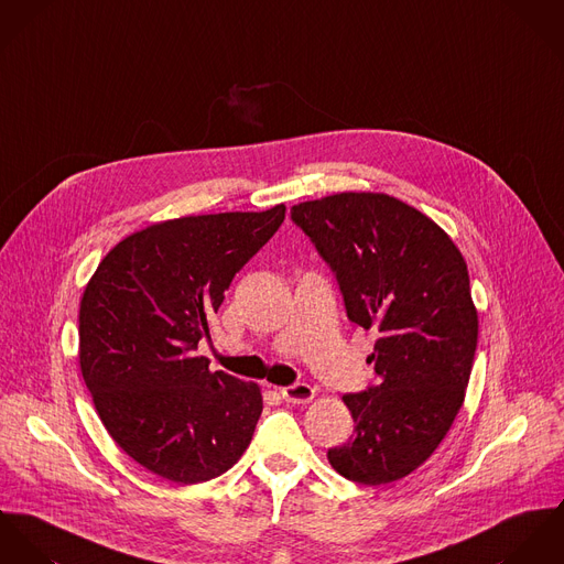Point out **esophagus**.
Returning a JSON list of instances; mask_svg holds the SVG:
<instances>
[{
	"instance_id": "esophagus-1",
	"label": "esophagus",
	"mask_w": 564,
	"mask_h": 564,
	"mask_svg": "<svg viewBox=\"0 0 564 564\" xmlns=\"http://www.w3.org/2000/svg\"><path fill=\"white\" fill-rule=\"evenodd\" d=\"M281 395L285 402H292V404H307L312 402L313 395H315V389L307 382H296V384H290V387H283L281 389Z\"/></svg>"
}]
</instances>
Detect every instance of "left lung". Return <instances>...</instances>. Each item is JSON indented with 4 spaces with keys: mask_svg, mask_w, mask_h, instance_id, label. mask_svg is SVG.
Returning a JSON list of instances; mask_svg holds the SVG:
<instances>
[{
    "mask_svg": "<svg viewBox=\"0 0 564 564\" xmlns=\"http://www.w3.org/2000/svg\"><path fill=\"white\" fill-rule=\"evenodd\" d=\"M339 283L348 319L375 328L378 382L341 400L355 435L328 463L359 485L415 471L465 400L478 312L452 238L420 209L380 192H339L292 207Z\"/></svg>",
    "mask_w": 564,
    "mask_h": 564,
    "instance_id": "1",
    "label": "left lung"
}]
</instances>
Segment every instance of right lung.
Segmentation results:
<instances>
[{
    "label": "right lung",
    "instance_id": "right-lung-1",
    "mask_svg": "<svg viewBox=\"0 0 564 564\" xmlns=\"http://www.w3.org/2000/svg\"><path fill=\"white\" fill-rule=\"evenodd\" d=\"M285 205L155 223L127 236L79 303V368L117 445L155 476L207 482L251 443L261 389L212 372L209 337L236 272L281 227Z\"/></svg>",
    "mask_w": 564,
    "mask_h": 564
}]
</instances>
